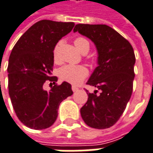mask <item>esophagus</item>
I'll list each match as a JSON object with an SVG mask.
<instances>
[{
	"label": "esophagus",
	"mask_w": 153,
	"mask_h": 153,
	"mask_svg": "<svg viewBox=\"0 0 153 153\" xmlns=\"http://www.w3.org/2000/svg\"><path fill=\"white\" fill-rule=\"evenodd\" d=\"M78 89H79V88L76 87V86H74V85H73V86H72V90H73L74 92L78 91Z\"/></svg>",
	"instance_id": "esophagus-1"
}]
</instances>
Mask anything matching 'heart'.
<instances>
[{"label":"heart","mask_w":153,"mask_h":153,"mask_svg":"<svg viewBox=\"0 0 153 153\" xmlns=\"http://www.w3.org/2000/svg\"><path fill=\"white\" fill-rule=\"evenodd\" d=\"M74 45L77 50L84 53L89 51L90 44L84 37H78L74 39ZM58 45H56L54 50V58L56 59V54H57ZM88 75V69L83 65H65L62 67L59 70V77L63 80L67 82L77 84L83 80Z\"/></svg>","instance_id":"heart-1"}]
</instances>
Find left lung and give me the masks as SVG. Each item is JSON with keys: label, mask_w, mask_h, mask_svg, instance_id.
<instances>
[{"label": "left lung", "mask_w": 153, "mask_h": 153, "mask_svg": "<svg viewBox=\"0 0 153 153\" xmlns=\"http://www.w3.org/2000/svg\"><path fill=\"white\" fill-rule=\"evenodd\" d=\"M76 31L91 39L99 55L98 66L87 82L98 90H86L88 98L80 109L81 117L91 128H108L118 121L132 95L134 51L128 40L106 25L78 24Z\"/></svg>", "instance_id": "1"}]
</instances>
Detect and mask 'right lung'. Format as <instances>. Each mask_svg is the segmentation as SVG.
<instances>
[{
	"label": "right lung",
	"mask_w": 153,
	"mask_h": 153,
	"mask_svg": "<svg viewBox=\"0 0 153 153\" xmlns=\"http://www.w3.org/2000/svg\"><path fill=\"white\" fill-rule=\"evenodd\" d=\"M74 22L42 20L25 32L9 58L8 88L10 101L19 120L30 128L40 130L53 125L60 102L73 94L71 84L57 85L52 76L54 50L62 37L69 34ZM48 81L50 91L43 89Z\"/></svg>",
	"instance_id": "obj_1"
}]
</instances>
